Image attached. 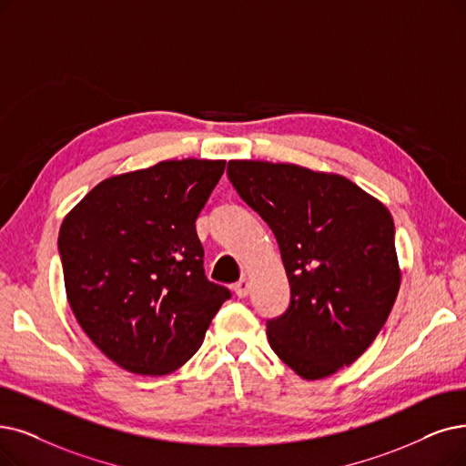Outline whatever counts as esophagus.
<instances>
[{"label": "esophagus", "instance_id": "obj_1", "mask_svg": "<svg viewBox=\"0 0 466 466\" xmlns=\"http://www.w3.org/2000/svg\"><path fill=\"white\" fill-rule=\"evenodd\" d=\"M233 290H235V294H237L238 298H245V296H248V290H250V283H248V279H247V277L240 279L238 283H235Z\"/></svg>", "mask_w": 466, "mask_h": 466}]
</instances>
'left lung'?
<instances>
[{
    "label": "left lung",
    "mask_w": 466,
    "mask_h": 466,
    "mask_svg": "<svg viewBox=\"0 0 466 466\" xmlns=\"http://www.w3.org/2000/svg\"><path fill=\"white\" fill-rule=\"evenodd\" d=\"M238 197L271 228L290 304L268 321L271 350L306 380L373 344L400 290L394 219L356 183L296 164L229 160Z\"/></svg>",
    "instance_id": "obj_1"
}]
</instances>
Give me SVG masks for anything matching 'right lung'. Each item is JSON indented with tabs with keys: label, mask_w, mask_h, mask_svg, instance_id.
Returning <instances> with one entry per match:
<instances>
[{
	"label": "right lung",
	"mask_w": 466,
	"mask_h": 466,
	"mask_svg": "<svg viewBox=\"0 0 466 466\" xmlns=\"http://www.w3.org/2000/svg\"><path fill=\"white\" fill-rule=\"evenodd\" d=\"M226 160H164L108 177L65 218L68 304L108 360L136 375L189 361L229 289L204 275L195 221Z\"/></svg>",
	"instance_id": "right-lung-1"
}]
</instances>
